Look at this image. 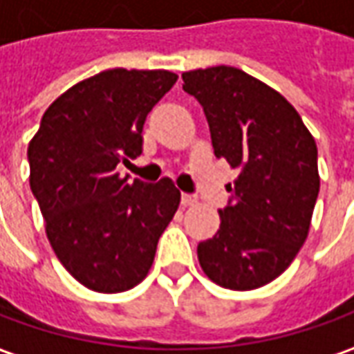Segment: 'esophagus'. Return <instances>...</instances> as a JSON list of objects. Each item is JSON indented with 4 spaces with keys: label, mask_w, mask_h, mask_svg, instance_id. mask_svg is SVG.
<instances>
[{
    "label": "esophagus",
    "mask_w": 354,
    "mask_h": 354,
    "mask_svg": "<svg viewBox=\"0 0 354 354\" xmlns=\"http://www.w3.org/2000/svg\"><path fill=\"white\" fill-rule=\"evenodd\" d=\"M198 203V198L192 196V194H182V205L184 207H189V205H196Z\"/></svg>",
    "instance_id": "34e87169"
}]
</instances>
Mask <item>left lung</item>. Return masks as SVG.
<instances>
[{
  "instance_id": "obj_1",
  "label": "left lung",
  "mask_w": 354,
  "mask_h": 354,
  "mask_svg": "<svg viewBox=\"0 0 354 354\" xmlns=\"http://www.w3.org/2000/svg\"><path fill=\"white\" fill-rule=\"evenodd\" d=\"M182 80L203 107L215 156L239 170L217 233L198 245L201 270L229 290L261 288L286 270L310 233L315 139L284 95L239 68L189 70Z\"/></svg>"
}]
</instances>
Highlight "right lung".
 Here are the masks:
<instances>
[{"instance_id":"add662e5","label":"right lung","mask_w":354,"mask_h":354,"mask_svg":"<svg viewBox=\"0 0 354 354\" xmlns=\"http://www.w3.org/2000/svg\"><path fill=\"white\" fill-rule=\"evenodd\" d=\"M176 80L168 70L125 68L82 80L50 104L29 142V182L50 247L93 292L142 282L180 205L170 178L129 182L115 170L142 153L145 119Z\"/></svg>"}]
</instances>
